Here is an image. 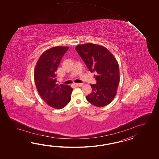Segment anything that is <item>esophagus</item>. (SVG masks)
Wrapping results in <instances>:
<instances>
[{"label":"esophagus","instance_id":"obj_1","mask_svg":"<svg viewBox=\"0 0 159 159\" xmlns=\"http://www.w3.org/2000/svg\"><path fill=\"white\" fill-rule=\"evenodd\" d=\"M75 84L77 86H82L84 85V84Z\"/></svg>","mask_w":159,"mask_h":159}]
</instances>
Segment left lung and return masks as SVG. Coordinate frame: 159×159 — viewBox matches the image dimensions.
I'll return each instance as SVG.
<instances>
[{
    "mask_svg": "<svg viewBox=\"0 0 159 159\" xmlns=\"http://www.w3.org/2000/svg\"><path fill=\"white\" fill-rule=\"evenodd\" d=\"M75 50L94 75L97 84H90L92 91L86 99L92 105L101 107L115 98L120 81L118 61L106 48L92 43L78 45Z\"/></svg>",
    "mask_w": 159,
    "mask_h": 159,
    "instance_id": "obj_1",
    "label": "left lung"
}]
</instances>
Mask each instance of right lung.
<instances>
[{
	"instance_id": "add662e5",
	"label": "right lung",
	"mask_w": 159,
	"mask_h": 159,
	"mask_svg": "<svg viewBox=\"0 0 159 159\" xmlns=\"http://www.w3.org/2000/svg\"><path fill=\"white\" fill-rule=\"evenodd\" d=\"M68 47H54L45 51L37 60L34 71L36 89L41 97L53 108H64L71 100L73 89L57 84L56 71Z\"/></svg>"
}]
</instances>
